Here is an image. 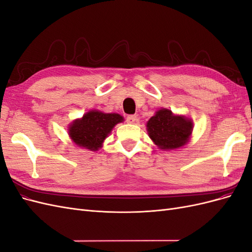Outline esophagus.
Returning <instances> with one entry per match:
<instances>
[{
    "label": "esophagus",
    "instance_id": "34e87169",
    "mask_svg": "<svg viewBox=\"0 0 252 252\" xmlns=\"http://www.w3.org/2000/svg\"><path fill=\"white\" fill-rule=\"evenodd\" d=\"M126 121L129 124H134L135 122H138V118H136V116H134V114H131V116H127Z\"/></svg>",
    "mask_w": 252,
    "mask_h": 252
}]
</instances>
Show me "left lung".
Returning <instances> with one entry per match:
<instances>
[{
	"instance_id": "left-lung-1",
	"label": "left lung",
	"mask_w": 252,
	"mask_h": 252,
	"mask_svg": "<svg viewBox=\"0 0 252 252\" xmlns=\"http://www.w3.org/2000/svg\"><path fill=\"white\" fill-rule=\"evenodd\" d=\"M192 123L184 117L173 116L170 110L161 109L147 122L150 139L161 149L184 146L192 131Z\"/></svg>"
}]
</instances>
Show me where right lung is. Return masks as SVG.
Wrapping results in <instances>:
<instances>
[{"mask_svg": "<svg viewBox=\"0 0 252 252\" xmlns=\"http://www.w3.org/2000/svg\"><path fill=\"white\" fill-rule=\"evenodd\" d=\"M122 121L123 117L118 113H104L93 110L86 113L81 120L73 122L69 127V135L80 147L97 150L112 128Z\"/></svg>", "mask_w": 252, "mask_h": 252, "instance_id": "obj_1", "label": "right lung"}]
</instances>
